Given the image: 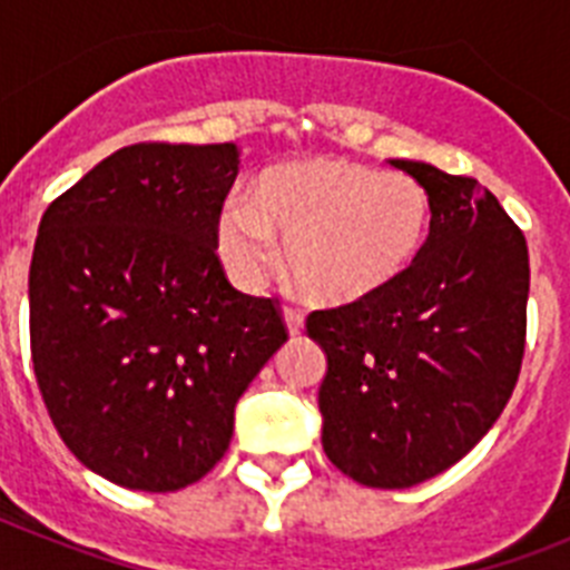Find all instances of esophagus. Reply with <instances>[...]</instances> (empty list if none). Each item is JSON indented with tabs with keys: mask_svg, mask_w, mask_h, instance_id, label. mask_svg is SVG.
Returning <instances> with one entry per match:
<instances>
[{
	"mask_svg": "<svg viewBox=\"0 0 570 570\" xmlns=\"http://www.w3.org/2000/svg\"><path fill=\"white\" fill-rule=\"evenodd\" d=\"M285 325H288L291 336H299L305 331V316L296 308H285Z\"/></svg>",
	"mask_w": 570,
	"mask_h": 570,
	"instance_id": "obj_1",
	"label": "esophagus"
}]
</instances>
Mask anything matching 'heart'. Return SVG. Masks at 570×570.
I'll use <instances>...</instances> for the list:
<instances>
[{
    "label": "heart",
    "mask_w": 570,
    "mask_h": 570,
    "mask_svg": "<svg viewBox=\"0 0 570 570\" xmlns=\"http://www.w3.org/2000/svg\"><path fill=\"white\" fill-rule=\"evenodd\" d=\"M431 219V196L414 176L316 156L265 170L250 203L230 199L216 248L230 279L259 288L279 242L302 294L340 308L385 294L414 268Z\"/></svg>",
    "instance_id": "heart-1"
}]
</instances>
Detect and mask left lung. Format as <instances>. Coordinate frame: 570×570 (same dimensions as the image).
<instances>
[{"label":"left lung","mask_w":570,"mask_h":570,"mask_svg":"<svg viewBox=\"0 0 570 570\" xmlns=\"http://www.w3.org/2000/svg\"><path fill=\"white\" fill-rule=\"evenodd\" d=\"M425 185L434 219L414 268L360 305L314 311L328 356L322 448L367 488H411L462 460L520 380L528 245L471 176L391 159Z\"/></svg>","instance_id":"left-lung-1"}]
</instances>
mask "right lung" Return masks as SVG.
<instances>
[{"label":"right lung","instance_id":"right-lung-1","mask_svg":"<svg viewBox=\"0 0 570 570\" xmlns=\"http://www.w3.org/2000/svg\"><path fill=\"white\" fill-rule=\"evenodd\" d=\"M236 174L234 142L128 145L39 223L33 374L70 454L116 485L203 480L236 400L288 340L276 299L239 294L216 254Z\"/></svg>","mask_w":570,"mask_h":570}]
</instances>
